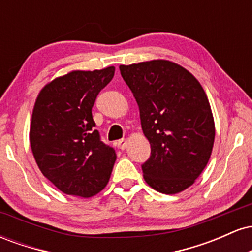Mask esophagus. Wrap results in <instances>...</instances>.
Listing matches in <instances>:
<instances>
[{
    "label": "esophagus",
    "mask_w": 252,
    "mask_h": 252,
    "mask_svg": "<svg viewBox=\"0 0 252 252\" xmlns=\"http://www.w3.org/2000/svg\"><path fill=\"white\" fill-rule=\"evenodd\" d=\"M126 144H128V141H126V138H122V140L118 141V147H120V148L122 150L126 148Z\"/></svg>",
    "instance_id": "1"
}]
</instances>
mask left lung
<instances>
[{
  "label": "left lung",
  "mask_w": 252,
  "mask_h": 252,
  "mask_svg": "<svg viewBox=\"0 0 252 252\" xmlns=\"http://www.w3.org/2000/svg\"><path fill=\"white\" fill-rule=\"evenodd\" d=\"M140 109L150 158L142 164L152 189L175 194L206 167L215 143V121L206 94L190 72L169 60L121 65Z\"/></svg>",
  "instance_id": "1"
}]
</instances>
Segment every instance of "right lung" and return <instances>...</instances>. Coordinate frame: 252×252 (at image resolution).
Listing matches in <instances>:
<instances>
[{
  "label": "right lung",
  "instance_id": "obj_1",
  "mask_svg": "<svg viewBox=\"0 0 252 252\" xmlns=\"http://www.w3.org/2000/svg\"><path fill=\"white\" fill-rule=\"evenodd\" d=\"M114 74V66L72 71L37 94L31 148L42 174L65 194L90 198L108 185L117 156L94 130L92 106Z\"/></svg>",
  "mask_w": 252,
  "mask_h": 252
}]
</instances>
